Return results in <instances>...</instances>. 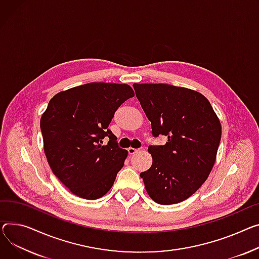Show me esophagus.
Masks as SVG:
<instances>
[{"label":"esophagus","instance_id":"1","mask_svg":"<svg viewBox=\"0 0 259 259\" xmlns=\"http://www.w3.org/2000/svg\"><path fill=\"white\" fill-rule=\"evenodd\" d=\"M140 151V149H134V148H128V153L130 154V155H133V154H135V153H137Z\"/></svg>","mask_w":259,"mask_h":259}]
</instances>
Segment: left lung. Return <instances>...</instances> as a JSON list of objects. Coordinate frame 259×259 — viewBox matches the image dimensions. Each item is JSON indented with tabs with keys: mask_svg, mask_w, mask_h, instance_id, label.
I'll return each mask as SVG.
<instances>
[{
	"mask_svg": "<svg viewBox=\"0 0 259 259\" xmlns=\"http://www.w3.org/2000/svg\"><path fill=\"white\" fill-rule=\"evenodd\" d=\"M133 88L154 136L163 146H150L153 162L143 171L146 191L158 204L180 203L208 178L222 136L221 122L202 94L168 84L134 83Z\"/></svg>",
	"mask_w": 259,
	"mask_h": 259,
	"instance_id": "8db88e82",
	"label": "left lung"
}]
</instances>
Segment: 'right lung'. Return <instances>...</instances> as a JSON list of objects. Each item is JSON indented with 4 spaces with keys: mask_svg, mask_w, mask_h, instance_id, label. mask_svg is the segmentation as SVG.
Returning a JSON list of instances; mask_svg holds the SVG:
<instances>
[{
    "mask_svg": "<svg viewBox=\"0 0 259 259\" xmlns=\"http://www.w3.org/2000/svg\"><path fill=\"white\" fill-rule=\"evenodd\" d=\"M134 97L128 84L92 82L56 94L40 118L44 150L54 175L79 198L109 192L127 150L108 126L120 104ZM109 138L106 145L102 140Z\"/></svg>",
    "mask_w": 259,
    "mask_h": 259,
    "instance_id": "obj_1",
    "label": "right lung"
}]
</instances>
